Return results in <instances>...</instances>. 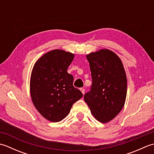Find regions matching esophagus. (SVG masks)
Listing matches in <instances>:
<instances>
[{
	"label": "esophagus",
	"instance_id": "obj_1",
	"mask_svg": "<svg viewBox=\"0 0 154 154\" xmlns=\"http://www.w3.org/2000/svg\"><path fill=\"white\" fill-rule=\"evenodd\" d=\"M80 91H81V93H83V94H85V89H83V88H81V89H80Z\"/></svg>",
	"mask_w": 154,
	"mask_h": 154
}]
</instances>
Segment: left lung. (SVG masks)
Wrapping results in <instances>:
<instances>
[{
	"label": "left lung",
	"mask_w": 154,
	"mask_h": 154,
	"mask_svg": "<svg viewBox=\"0 0 154 154\" xmlns=\"http://www.w3.org/2000/svg\"><path fill=\"white\" fill-rule=\"evenodd\" d=\"M89 61L92 86L84 100L95 119L102 123L112 120L125 103L127 79L122 61L107 49L86 55Z\"/></svg>",
	"instance_id": "obj_1"
}]
</instances>
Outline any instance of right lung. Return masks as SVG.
<instances>
[{
  "label": "right lung",
  "instance_id": "right-lung-1",
  "mask_svg": "<svg viewBox=\"0 0 154 154\" xmlns=\"http://www.w3.org/2000/svg\"><path fill=\"white\" fill-rule=\"evenodd\" d=\"M74 54L61 50L49 51L32 69L30 89L32 103L45 119L53 122L64 119L74 103L83 97L73 85V77L67 68Z\"/></svg>",
  "mask_w": 154,
  "mask_h": 154
}]
</instances>
